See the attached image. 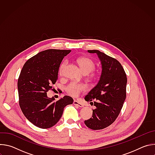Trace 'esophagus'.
Masks as SVG:
<instances>
[{"label":"esophagus","instance_id":"obj_1","mask_svg":"<svg viewBox=\"0 0 155 155\" xmlns=\"http://www.w3.org/2000/svg\"><path fill=\"white\" fill-rule=\"evenodd\" d=\"M74 104L77 105V106H78V107H83L84 106L82 103H81L80 102H79V101H77V100H74Z\"/></svg>","mask_w":155,"mask_h":155}]
</instances>
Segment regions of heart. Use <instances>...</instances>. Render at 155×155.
<instances>
[{
  "label": "heart",
  "instance_id": "heart-1",
  "mask_svg": "<svg viewBox=\"0 0 155 155\" xmlns=\"http://www.w3.org/2000/svg\"><path fill=\"white\" fill-rule=\"evenodd\" d=\"M78 64L81 68V71L85 74H88L93 72L96 67L94 61L88 58H81L78 59ZM67 62H63L59 68L60 74L62 73L64 69L65 68ZM65 90L70 95L72 96H77L81 92L85 90V86L81 83H78L76 82H71L65 87Z\"/></svg>",
  "mask_w": 155,
  "mask_h": 155
}]
</instances>
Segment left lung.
<instances>
[{
	"instance_id": "8db88e82",
	"label": "left lung",
	"mask_w": 155,
	"mask_h": 155,
	"mask_svg": "<svg viewBox=\"0 0 155 155\" xmlns=\"http://www.w3.org/2000/svg\"><path fill=\"white\" fill-rule=\"evenodd\" d=\"M87 52L97 54L102 72L97 84L84 97L86 101L96 106L93 110V117L85 120L84 124L93 130L102 129L112 124L120 113L126 96L127 77L116 59L99 50Z\"/></svg>"
}]
</instances>
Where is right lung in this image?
Masks as SVG:
<instances>
[{"instance_id":"right-lung-1","label":"right lung","mask_w":155,"mask_h":155,"mask_svg":"<svg viewBox=\"0 0 155 155\" xmlns=\"http://www.w3.org/2000/svg\"><path fill=\"white\" fill-rule=\"evenodd\" d=\"M71 51L54 49L41 51L28 59L21 71L18 80L19 106L26 118L38 127L47 129L55 125L64 107L73 104L69 96L54 101L47 95L58 78L63 58Z\"/></svg>"}]
</instances>
